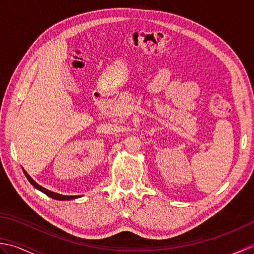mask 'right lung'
<instances>
[{
    "label": "right lung",
    "mask_w": 254,
    "mask_h": 254,
    "mask_svg": "<svg viewBox=\"0 0 254 254\" xmlns=\"http://www.w3.org/2000/svg\"><path fill=\"white\" fill-rule=\"evenodd\" d=\"M23 170H24V174H25V176L27 177V179H28V181L31 183L32 186H34L37 190H39V191H41L42 193H45V194H47L48 196H50V197H52V198H55V199H59V201H69V199H75V198H78V197H80L82 195H63V194H59V193H56V192H52V191H50V190H48V189H46V188H44V187H41V186H39L38 185V183L32 179V178L27 174L26 172V170L23 168Z\"/></svg>",
    "instance_id": "add662e5"
}]
</instances>
